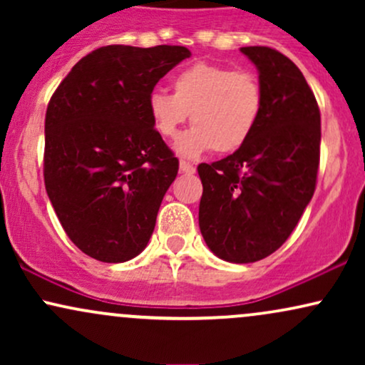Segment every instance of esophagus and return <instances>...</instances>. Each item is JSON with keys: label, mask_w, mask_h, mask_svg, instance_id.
Here are the masks:
<instances>
[{"label": "esophagus", "mask_w": 365, "mask_h": 365, "mask_svg": "<svg viewBox=\"0 0 365 365\" xmlns=\"http://www.w3.org/2000/svg\"><path fill=\"white\" fill-rule=\"evenodd\" d=\"M180 171L185 175H194L195 173V166L190 165V163L187 161H180Z\"/></svg>", "instance_id": "1"}]
</instances>
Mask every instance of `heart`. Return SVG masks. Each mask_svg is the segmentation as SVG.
Returning a JSON list of instances; mask_svg holds the SVG:
<instances>
[{"label": "heart", "instance_id": "1", "mask_svg": "<svg viewBox=\"0 0 365 365\" xmlns=\"http://www.w3.org/2000/svg\"><path fill=\"white\" fill-rule=\"evenodd\" d=\"M171 89L173 94L154 91L148 110L156 132L166 139H175L190 115L194 127L177 142L182 156L197 158L211 149L233 153L250 139L261 118L262 86L247 70L197 61L175 73Z\"/></svg>", "mask_w": 365, "mask_h": 365}]
</instances>
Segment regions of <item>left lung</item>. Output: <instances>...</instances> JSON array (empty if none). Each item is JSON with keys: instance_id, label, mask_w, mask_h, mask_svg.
Returning a JSON list of instances; mask_svg holds the SVG:
<instances>
[{"instance_id": "obj_1", "label": "left lung", "mask_w": 365, "mask_h": 365, "mask_svg": "<svg viewBox=\"0 0 365 365\" xmlns=\"http://www.w3.org/2000/svg\"><path fill=\"white\" fill-rule=\"evenodd\" d=\"M257 66L264 92L250 139L221 161L197 166L199 226L209 249L228 262L261 261L278 250L316 190L321 113L290 58L266 46L240 49Z\"/></svg>"}]
</instances>
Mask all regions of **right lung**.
<instances>
[{"mask_svg":"<svg viewBox=\"0 0 365 365\" xmlns=\"http://www.w3.org/2000/svg\"><path fill=\"white\" fill-rule=\"evenodd\" d=\"M188 56L183 46H104L49 99L46 192L66 235L92 259L130 261L153 235L178 159L154 128L148 99Z\"/></svg>","mask_w":365,"mask_h":365,"instance_id":"obj_1","label":"right lung"}]
</instances>
